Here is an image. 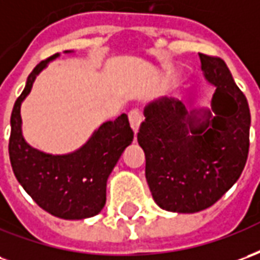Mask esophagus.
Here are the masks:
<instances>
[{"instance_id":"esophagus-1","label":"esophagus","mask_w":260,"mask_h":260,"mask_svg":"<svg viewBox=\"0 0 260 260\" xmlns=\"http://www.w3.org/2000/svg\"><path fill=\"white\" fill-rule=\"evenodd\" d=\"M129 124L132 126V129L135 134H138V131H139V126H141V122H142V117H141V113L138 111V110H132L129 113Z\"/></svg>"}]
</instances>
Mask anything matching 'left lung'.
<instances>
[{
    "label": "left lung",
    "mask_w": 260,
    "mask_h": 260,
    "mask_svg": "<svg viewBox=\"0 0 260 260\" xmlns=\"http://www.w3.org/2000/svg\"><path fill=\"white\" fill-rule=\"evenodd\" d=\"M199 58L216 89L210 108L198 107L195 96L160 97L145 107L138 134L153 199L167 212L196 213L214 205L238 181L248 158L246 97L223 59Z\"/></svg>",
    "instance_id": "left-lung-1"
}]
</instances>
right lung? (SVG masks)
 Listing matches in <instances>:
<instances>
[{
	"mask_svg": "<svg viewBox=\"0 0 260 260\" xmlns=\"http://www.w3.org/2000/svg\"><path fill=\"white\" fill-rule=\"evenodd\" d=\"M58 57L59 54H55L36 65L15 102L11 114L9 158L16 180L42 209L55 217L83 220L103 210L108 177L134 141V132L128 115L121 114L114 121L100 125L74 152L51 154L30 146L22 134L20 106L39 74Z\"/></svg>",
	"mask_w": 260,
	"mask_h": 260,
	"instance_id": "add662e5",
	"label": "right lung"
}]
</instances>
